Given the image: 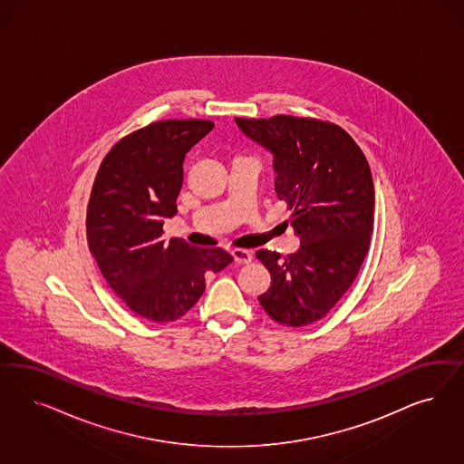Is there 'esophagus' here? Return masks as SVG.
<instances>
[{"instance_id":"34e87169","label":"esophagus","mask_w":464,"mask_h":464,"mask_svg":"<svg viewBox=\"0 0 464 464\" xmlns=\"http://www.w3.org/2000/svg\"><path fill=\"white\" fill-rule=\"evenodd\" d=\"M232 256H234L236 263H239V265H247L253 259V255L249 251H246V249H234Z\"/></svg>"}]
</instances>
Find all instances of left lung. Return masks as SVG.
Here are the masks:
<instances>
[{
  "label": "left lung",
  "instance_id": "8db88e82",
  "mask_svg": "<svg viewBox=\"0 0 464 464\" xmlns=\"http://www.w3.org/2000/svg\"><path fill=\"white\" fill-rule=\"evenodd\" d=\"M240 131L273 155L275 191L294 209L300 247L256 257L271 275L259 295L266 314L299 328L319 321L353 284L374 225V182L365 155L343 128L309 118H236Z\"/></svg>",
  "mask_w": 464,
  "mask_h": 464
}]
</instances>
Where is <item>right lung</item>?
<instances>
[{"mask_svg": "<svg viewBox=\"0 0 464 464\" xmlns=\"http://www.w3.org/2000/svg\"><path fill=\"white\" fill-rule=\"evenodd\" d=\"M205 120L151 122L105 155L90 193L87 240L105 282L138 315L176 321L205 292V275L234 257L220 247L165 240L178 213L186 153L213 130Z\"/></svg>", "mask_w": 464, "mask_h": 464, "instance_id": "obj_1", "label": "right lung"}]
</instances>
